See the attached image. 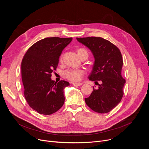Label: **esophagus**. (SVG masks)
<instances>
[{
  "label": "esophagus",
  "mask_w": 149,
  "mask_h": 149,
  "mask_svg": "<svg viewBox=\"0 0 149 149\" xmlns=\"http://www.w3.org/2000/svg\"><path fill=\"white\" fill-rule=\"evenodd\" d=\"M72 84L75 86H80L82 85L83 84L81 83H72Z\"/></svg>",
  "instance_id": "obj_1"
}]
</instances>
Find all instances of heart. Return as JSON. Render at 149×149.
<instances>
[{
	"label": "heart",
	"mask_w": 149,
	"mask_h": 149,
	"mask_svg": "<svg viewBox=\"0 0 149 149\" xmlns=\"http://www.w3.org/2000/svg\"><path fill=\"white\" fill-rule=\"evenodd\" d=\"M79 54V56L80 57L81 55L84 53H88L86 50L80 48L77 51ZM84 74V70L81 69H72V68H69L65 70L63 72V75L68 80L72 81H79L81 79V77Z\"/></svg>",
	"instance_id": "heart-1"
}]
</instances>
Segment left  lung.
Listing matches in <instances>:
<instances>
[{
    "label": "left lung",
    "instance_id": "left-lung-1",
    "mask_svg": "<svg viewBox=\"0 0 149 149\" xmlns=\"http://www.w3.org/2000/svg\"><path fill=\"white\" fill-rule=\"evenodd\" d=\"M76 38L90 49L94 58L88 79L101 81L97 89L93 88L85 102L93 111L108 113L120 103L124 94L126 80L121 75L123 61L121 52L115 45L101 37Z\"/></svg>",
    "mask_w": 149,
    "mask_h": 149
}]
</instances>
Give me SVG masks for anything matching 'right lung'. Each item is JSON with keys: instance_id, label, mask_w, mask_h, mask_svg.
Segmentation results:
<instances>
[{"instance_id": "obj_1", "label": "right lung", "mask_w": 149, "mask_h": 149, "mask_svg": "<svg viewBox=\"0 0 149 149\" xmlns=\"http://www.w3.org/2000/svg\"><path fill=\"white\" fill-rule=\"evenodd\" d=\"M72 40V37L43 38L31 46L23 57L21 70L24 95L29 106L40 114H52L64 104L63 90L69 83L55 82L51 73Z\"/></svg>"}]
</instances>
